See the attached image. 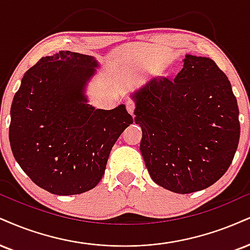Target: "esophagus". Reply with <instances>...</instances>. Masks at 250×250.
I'll return each mask as SVG.
<instances>
[{
  "instance_id": "34e87169",
  "label": "esophagus",
  "mask_w": 250,
  "mask_h": 250,
  "mask_svg": "<svg viewBox=\"0 0 250 250\" xmlns=\"http://www.w3.org/2000/svg\"><path fill=\"white\" fill-rule=\"evenodd\" d=\"M125 107H127V110L129 114H131V115H134V112H135V108H136V104H135L134 100H128L125 102Z\"/></svg>"
}]
</instances>
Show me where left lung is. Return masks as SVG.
Masks as SVG:
<instances>
[{
    "instance_id": "1",
    "label": "left lung",
    "mask_w": 250,
    "mask_h": 250,
    "mask_svg": "<svg viewBox=\"0 0 250 250\" xmlns=\"http://www.w3.org/2000/svg\"><path fill=\"white\" fill-rule=\"evenodd\" d=\"M174 79H152L131 94L140 150L152 180L174 193L214 184L240 140L239 107L226 74L212 59L186 55Z\"/></svg>"
}]
</instances>
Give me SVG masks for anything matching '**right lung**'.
<instances>
[{
  "instance_id": "obj_1",
  "label": "right lung",
  "mask_w": 250,
  "mask_h": 250,
  "mask_svg": "<svg viewBox=\"0 0 250 250\" xmlns=\"http://www.w3.org/2000/svg\"><path fill=\"white\" fill-rule=\"evenodd\" d=\"M94 57L59 51L24 74L11 104L9 141L29 178L50 193L80 194L104 176L110 150L133 117L125 104L95 109L85 88Z\"/></svg>"
}]
</instances>
